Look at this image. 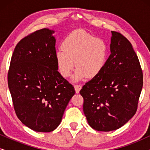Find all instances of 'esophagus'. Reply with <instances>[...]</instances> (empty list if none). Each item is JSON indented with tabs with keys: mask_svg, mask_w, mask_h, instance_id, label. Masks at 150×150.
<instances>
[{
	"mask_svg": "<svg viewBox=\"0 0 150 150\" xmlns=\"http://www.w3.org/2000/svg\"><path fill=\"white\" fill-rule=\"evenodd\" d=\"M81 85H74V89H75V91H76V93H79L80 90L81 89Z\"/></svg>",
	"mask_w": 150,
	"mask_h": 150,
	"instance_id": "obj_1",
	"label": "esophagus"
}]
</instances>
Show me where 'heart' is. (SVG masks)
<instances>
[{"mask_svg":"<svg viewBox=\"0 0 150 150\" xmlns=\"http://www.w3.org/2000/svg\"><path fill=\"white\" fill-rule=\"evenodd\" d=\"M61 48L62 50L56 52L59 71L63 77L67 78L76 66L74 81L98 76L107 63L108 48L105 41L83 30H74L67 35Z\"/></svg>","mask_w":150,"mask_h":150,"instance_id":"b5f03b06","label":"heart"}]
</instances>
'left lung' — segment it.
Listing matches in <instances>:
<instances>
[{"label": "left lung", "mask_w": 150, "mask_h": 150, "mask_svg": "<svg viewBox=\"0 0 150 150\" xmlns=\"http://www.w3.org/2000/svg\"><path fill=\"white\" fill-rule=\"evenodd\" d=\"M105 68L80 91L89 126L98 131L117 130L136 113L143 76L138 57L128 39L111 31Z\"/></svg>", "instance_id": "8db88e82"}]
</instances>
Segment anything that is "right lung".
I'll list each match as a JSON object with an SVG mask.
<instances>
[{
	"instance_id": "right-lung-1",
	"label": "right lung",
	"mask_w": 150,
	"mask_h": 150,
	"mask_svg": "<svg viewBox=\"0 0 150 150\" xmlns=\"http://www.w3.org/2000/svg\"><path fill=\"white\" fill-rule=\"evenodd\" d=\"M53 33L42 28L22 39L14 49L8 71L16 115L36 132L55 130L75 94L73 85L57 71Z\"/></svg>"
}]
</instances>
